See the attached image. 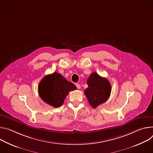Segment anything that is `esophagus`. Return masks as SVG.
Masks as SVG:
<instances>
[{
	"label": "esophagus",
	"instance_id": "1",
	"mask_svg": "<svg viewBox=\"0 0 153 153\" xmlns=\"http://www.w3.org/2000/svg\"><path fill=\"white\" fill-rule=\"evenodd\" d=\"M75 85H76V88H77V89H80L81 88V86H80L79 84H76Z\"/></svg>",
	"mask_w": 153,
	"mask_h": 153
}]
</instances>
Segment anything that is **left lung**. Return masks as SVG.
Segmentation results:
<instances>
[{
	"instance_id": "1",
	"label": "left lung",
	"mask_w": 153,
	"mask_h": 153,
	"mask_svg": "<svg viewBox=\"0 0 153 153\" xmlns=\"http://www.w3.org/2000/svg\"><path fill=\"white\" fill-rule=\"evenodd\" d=\"M87 84L88 88L84 91V94L92 108H96L106 102L111 92V86L108 79L94 72L88 78Z\"/></svg>"
}]
</instances>
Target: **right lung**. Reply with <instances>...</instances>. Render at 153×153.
<instances>
[{
	"label": "right lung",
	"instance_id": "1",
	"mask_svg": "<svg viewBox=\"0 0 153 153\" xmlns=\"http://www.w3.org/2000/svg\"><path fill=\"white\" fill-rule=\"evenodd\" d=\"M75 89L76 87L72 82L68 81L56 72L45 76L38 86L41 98L46 103L56 108L61 106L69 92Z\"/></svg>",
	"mask_w": 153,
	"mask_h": 153
}]
</instances>
